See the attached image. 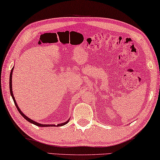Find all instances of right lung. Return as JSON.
Masks as SVG:
<instances>
[{
  "mask_svg": "<svg viewBox=\"0 0 160 160\" xmlns=\"http://www.w3.org/2000/svg\"><path fill=\"white\" fill-rule=\"evenodd\" d=\"M13 68H14V67L12 68L11 72V73H10V80H9V84H10V92H11V97H12V98H13V102H14V103H15V105H16V108H17V109H18V111L19 112V113H20V114H21V116L25 118V119L27 120V121H28V122H30V123H32V124H33L36 125V126H38V127H55V126H56L55 124H39V123L36 122H35V121H33V120L31 119L30 118H28V117H26V115L24 114L21 111V109H19V107H18V104H17V103H16V100H15V97H14L13 94V91H12V73H13ZM68 122H69V119L67 120V121H66V122H64V123H61V124H57V127L63 126V125H65V124H67V123H68Z\"/></svg>",
  "mask_w": 160,
  "mask_h": 160,
  "instance_id": "obj_1",
  "label": "right lung"
}]
</instances>
